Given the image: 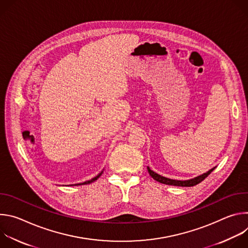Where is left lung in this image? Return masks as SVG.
Masks as SVG:
<instances>
[{
  "label": "left lung",
  "instance_id": "obj_1",
  "mask_svg": "<svg viewBox=\"0 0 248 248\" xmlns=\"http://www.w3.org/2000/svg\"><path fill=\"white\" fill-rule=\"evenodd\" d=\"M215 168L216 167L212 168L208 171H206V172H204V173H202L200 175H197V176H195V178H193V179L186 180V181H178V180H171V179L166 178V176H163V175L155 172L154 170H152L149 167H147V170H148V172L152 176V178L155 181H157V182H159L161 184L169 185V186H194L198 185L199 183H201L203 180H205L207 176L215 170Z\"/></svg>",
  "mask_w": 248,
  "mask_h": 248
}]
</instances>
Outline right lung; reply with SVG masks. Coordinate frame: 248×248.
Returning <instances> with one entry per match:
<instances>
[{"mask_svg":"<svg viewBox=\"0 0 248 248\" xmlns=\"http://www.w3.org/2000/svg\"><path fill=\"white\" fill-rule=\"evenodd\" d=\"M103 170L100 172V173H98L96 176H95V178H93V179H91L90 181H87V182H84V183H81V184H77V185H75V186H81V185H88V184H91V183H93V182H95V181H97L98 180V178H99V176L103 173Z\"/></svg>","mask_w":248,"mask_h":248,"instance_id":"1","label":"right lung"}]
</instances>
